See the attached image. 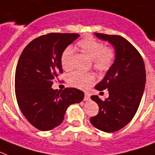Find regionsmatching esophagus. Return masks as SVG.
Listing matches in <instances>:
<instances>
[{
    "label": "esophagus",
    "instance_id": "34e87169",
    "mask_svg": "<svg viewBox=\"0 0 155 155\" xmlns=\"http://www.w3.org/2000/svg\"><path fill=\"white\" fill-rule=\"evenodd\" d=\"M90 97H91V95H90L88 93H85V96H84V101H88L90 100Z\"/></svg>",
    "mask_w": 155,
    "mask_h": 155
}]
</instances>
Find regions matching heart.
Here are the masks:
<instances>
[{
  "label": "heart",
  "instance_id": "b5f03b06",
  "mask_svg": "<svg viewBox=\"0 0 155 155\" xmlns=\"http://www.w3.org/2000/svg\"><path fill=\"white\" fill-rule=\"evenodd\" d=\"M78 46L84 53L93 60L94 67L100 72H106L111 68L115 58V52L111 48L106 47L105 44L92 37L86 38L78 42ZM74 49L67 46L64 49L61 57V65L64 70L72 68ZM94 80V75L82 71H74L68 76V82L76 88L84 89L88 87Z\"/></svg>",
  "mask_w": 155,
  "mask_h": 155
}]
</instances>
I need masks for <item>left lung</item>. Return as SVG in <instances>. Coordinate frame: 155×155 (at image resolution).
Here are the masks:
<instances>
[{
    "instance_id": "8db88e82",
    "label": "left lung",
    "mask_w": 155,
    "mask_h": 155,
    "mask_svg": "<svg viewBox=\"0 0 155 155\" xmlns=\"http://www.w3.org/2000/svg\"><path fill=\"white\" fill-rule=\"evenodd\" d=\"M94 35L113 45L115 59L103 80L94 87L97 91L108 89L109 97L103 101L97 95L91 97L99 112L90 121L105 132H117L132 120L139 108L146 84L145 65L137 49L121 36L99 33Z\"/></svg>"
}]
</instances>
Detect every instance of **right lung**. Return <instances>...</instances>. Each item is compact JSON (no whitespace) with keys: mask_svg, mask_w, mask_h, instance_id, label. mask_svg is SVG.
<instances>
[{"mask_svg":"<svg viewBox=\"0 0 155 155\" xmlns=\"http://www.w3.org/2000/svg\"><path fill=\"white\" fill-rule=\"evenodd\" d=\"M78 34L50 33L31 41L19 57L15 75V96L22 114L34 127L49 131L61 124L68 107L83 101L75 88L63 91L52 85L62 73L61 57Z\"/></svg>","mask_w":155,"mask_h":155,"instance_id":"1","label":"right lung"}]
</instances>
